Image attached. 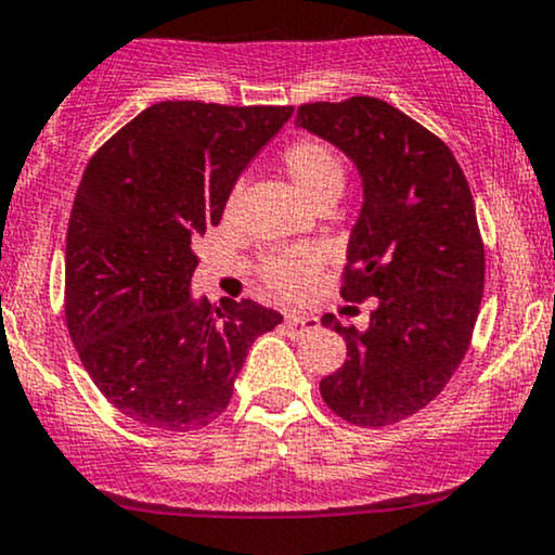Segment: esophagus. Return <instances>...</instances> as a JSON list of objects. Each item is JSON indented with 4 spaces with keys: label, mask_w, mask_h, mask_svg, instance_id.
<instances>
[{
    "label": "esophagus",
    "mask_w": 555,
    "mask_h": 555,
    "mask_svg": "<svg viewBox=\"0 0 555 555\" xmlns=\"http://www.w3.org/2000/svg\"><path fill=\"white\" fill-rule=\"evenodd\" d=\"M320 327V322L314 320V317H285L283 322V333L288 335L291 340H301L304 335H309L311 330Z\"/></svg>",
    "instance_id": "34e87169"
}]
</instances>
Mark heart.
Wrapping results in <instances>:
<instances>
[{
	"label": "heart",
	"instance_id": "b5f03b06",
	"mask_svg": "<svg viewBox=\"0 0 555 555\" xmlns=\"http://www.w3.org/2000/svg\"><path fill=\"white\" fill-rule=\"evenodd\" d=\"M280 165H283L285 176L296 185L298 194L307 198L309 204L320 207V204H333L344 191L346 183V167L344 159L327 146L325 141L304 139L291 141L280 154ZM235 196L228 198L225 215L233 211ZM320 267V257L311 248H294V251L272 254L264 257L259 264V280L267 291L283 301H298L307 296Z\"/></svg>",
	"mask_w": 555,
	"mask_h": 555
}]
</instances>
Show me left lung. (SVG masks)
Instances as JSON below:
<instances>
[{"mask_svg":"<svg viewBox=\"0 0 555 555\" xmlns=\"http://www.w3.org/2000/svg\"><path fill=\"white\" fill-rule=\"evenodd\" d=\"M296 126L357 165L364 204L340 296L377 298L364 333L322 317L344 335L346 361L320 393L351 425H393L425 409L469 351L485 288L475 198L451 149L383 99L301 104Z\"/></svg>","mask_w":555,"mask_h":555,"instance_id":"8db88e82","label":"left lung"}]
</instances>
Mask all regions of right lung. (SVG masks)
<instances>
[{
	"label": "right lung",
	"instance_id": "obj_1",
	"mask_svg": "<svg viewBox=\"0 0 555 555\" xmlns=\"http://www.w3.org/2000/svg\"><path fill=\"white\" fill-rule=\"evenodd\" d=\"M294 107L159 102L93 154L65 246V320L80 364L130 420L167 433L228 409L248 348L283 314L191 298V244Z\"/></svg>",
	"mask_w": 555,
	"mask_h": 555
}]
</instances>
